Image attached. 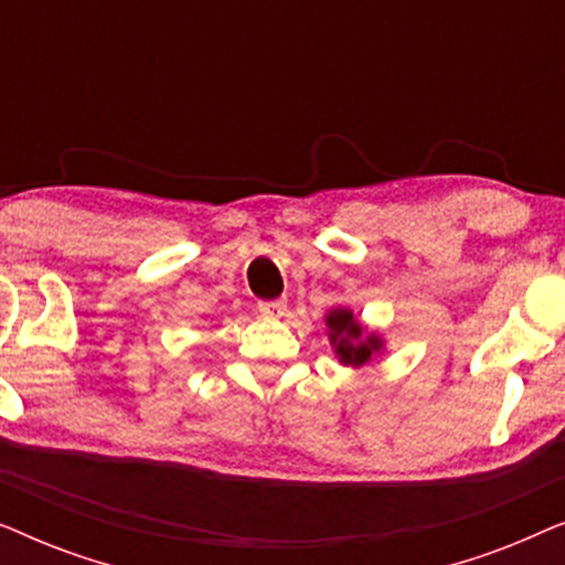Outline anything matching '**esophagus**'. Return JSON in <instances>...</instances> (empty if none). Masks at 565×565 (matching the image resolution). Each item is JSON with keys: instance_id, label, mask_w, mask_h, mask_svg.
I'll list each match as a JSON object with an SVG mask.
<instances>
[{"instance_id": "34e87169", "label": "esophagus", "mask_w": 565, "mask_h": 565, "mask_svg": "<svg viewBox=\"0 0 565 565\" xmlns=\"http://www.w3.org/2000/svg\"><path fill=\"white\" fill-rule=\"evenodd\" d=\"M259 313L265 316V319H280V316L288 311V300L285 298H277V300H259Z\"/></svg>"}]
</instances>
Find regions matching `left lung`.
Returning <instances> with one entry per match:
<instances>
[{
    "mask_svg": "<svg viewBox=\"0 0 565 565\" xmlns=\"http://www.w3.org/2000/svg\"><path fill=\"white\" fill-rule=\"evenodd\" d=\"M327 327L331 344H334L337 350V358L342 360L344 365H365V362L383 347V342L375 334L362 337V327L354 321L352 311H347V308H334V311L327 316Z\"/></svg>",
    "mask_w": 565,
    "mask_h": 565,
    "instance_id": "left-lung-1",
    "label": "left lung"
}]
</instances>
